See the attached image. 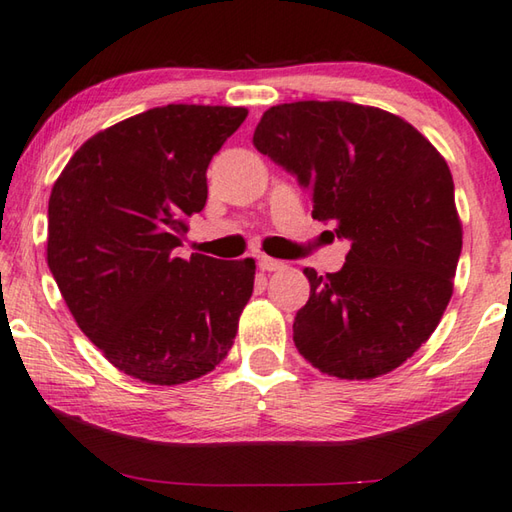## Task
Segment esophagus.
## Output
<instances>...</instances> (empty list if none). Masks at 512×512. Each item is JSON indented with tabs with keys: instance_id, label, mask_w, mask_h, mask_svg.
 <instances>
[{
	"instance_id": "1",
	"label": "esophagus",
	"mask_w": 512,
	"mask_h": 512,
	"mask_svg": "<svg viewBox=\"0 0 512 512\" xmlns=\"http://www.w3.org/2000/svg\"><path fill=\"white\" fill-rule=\"evenodd\" d=\"M259 268H262V271H268V273L280 271V268H284V262H280V259L262 255V257H259Z\"/></svg>"
}]
</instances>
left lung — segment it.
I'll list each match as a JSON object with an SVG mask.
<instances>
[{"label":"left lung","instance_id":"1","mask_svg":"<svg viewBox=\"0 0 512 512\" xmlns=\"http://www.w3.org/2000/svg\"><path fill=\"white\" fill-rule=\"evenodd\" d=\"M253 145L311 192L313 219L351 244L338 273L304 268L297 351L347 380L403 365L452 297L461 221L448 163L403 118L342 100L271 107Z\"/></svg>","mask_w":512,"mask_h":512}]
</instances>
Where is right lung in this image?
I'll return each instance as SVG.
<instances>
[{"label":"right lung","instance_id":"right-lung-1","mask_svg":"<svg viewBox=\"0 0 512 512\" xmlns=\"http://www.w3.org/2000/svg\"><path fill=\"white\" fill-rule=\"evenodd\" d=\"M244 107L167 105L80 147L49 199L46 259L82 333L111 365L179 385L228 356L255 262L176 257L208 199V165Z\"/></svg>","mask_w":512,"mask_h":512}]
</instances>
